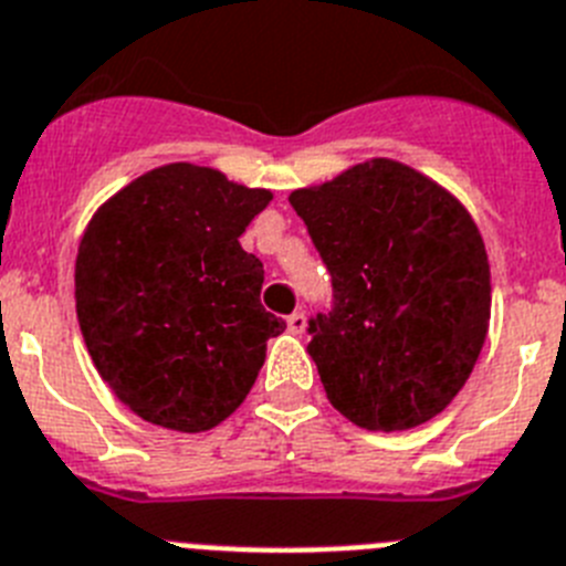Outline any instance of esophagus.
Returning a JSON list of instances; mask_svg holds the SVG:
<instances>
[{
    "mask_svg": "<svg viewBox=\"0 0 566 566\" xmlns=\"http://www.w3.org/2000/svg\"><path fill=\"white\" fill-rule=\"evenodd\" d=\"M304 327H307V316H304L302 311L290 313V316H287V331L290 333H304Z\"/></svg>",
    "mask_w": 566,
    "mask_h": 566,
    "instance_id": "1",
    "label": "esophagus"
}]
</instances>
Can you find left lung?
Wrapping results in <instances>:
<instances>
[{
    "instance_id": "left-lung-1",
    "label": "left lung",
    "mask_w": 566,
    "mask_h": 566,
    "mask_svg": "<svg viewBox=\"0 0 566 566\" xmlns=\"http://www.w3.org/2000/svg\"><path fill=\"white\" fill-rule=\"evenodd\" d=\"M333 282L307 324L324 392L365 430H410L464 387L490 322V262L455 196L370 159L290 193Z\"/></svg>"
}]
</instances>
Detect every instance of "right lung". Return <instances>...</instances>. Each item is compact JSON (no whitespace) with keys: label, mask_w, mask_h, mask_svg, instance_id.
<instances>
[{"label":"right lung","mask_w":566,"mask_h":566,"mask_svg":"<svg viewBox=\"0 0 566 566\" xmlns=\"http://www.w3.org/2000/svg\"><path fill=\"white\" fill-rule=\"evenodd\" d=\"M273 193L188 161L107 199L76 255V316L116 399L150 424L201 432L248 399L268 338L264 264L239 235Z\"/></svg>","instance_id":"obj_1"}]
</instances>
